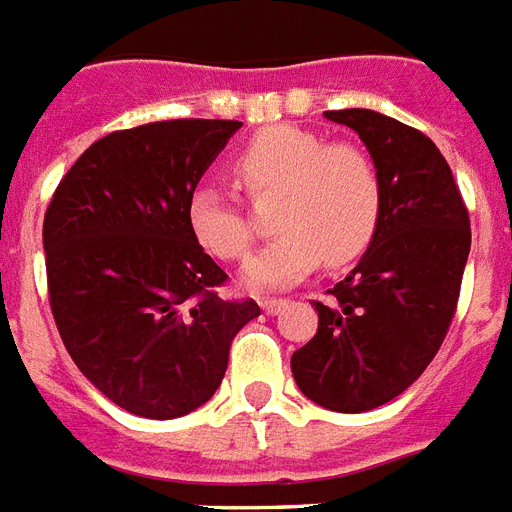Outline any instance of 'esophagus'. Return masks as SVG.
I'll list each match as a JSON object with an SVG mask.
<instances>
[{
  "label": "esophagus",
  "mask_w": 512,
  "mask_h": 512,
  "mask_svg": "<svg viewBox=\"0 0 512 512\" xmlns=\"http://www.w3.org/2000/svg\"><path fill=\"white\" fill-rule=\"evenodd\" d=\"M285 306H288V301H285V298H269V296L261 298V309H264L267 314L282 312Z\"/></svg>",
  "instance_id": "1"
}]
</instances>
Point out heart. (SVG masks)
Segmentation results:
<instances>
[{
  "label": "heart",
  "mask_w": 512,
  "mask_h": 512,
  "mask_svg": "<svg viewBox=\"0 0 512 512\" xmlns=\"http://www.w3.org/2000/svg\"><path fill=\"white\" fill-rule=\"evenodd\" d=\"M251 200L272 206L280 235L245 267V280L272 288L298 280L320 259L346 267L367 251L383 216V177L357 142H327L293 124L261 129L232 161ZM187 222L216 259L240 261L253 248V227L235 200L214 185H198L187 200Z\"/></svg>",
  "instance_id": "obj_1"
}]
</instances>
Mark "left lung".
<instances>
[{"instance_id": "8db88e82", "label": "left lung", "mask_w": 512, "mask_h": 512, "mask_svg": "<svg viewBox=\"0 0 512 512\" xmlns=\"http://www.w3.org/2000/svg\"><path fill=\"white\" fill-rule=\"evenodd\" d=\"M362 137L383 177L378 235L354 272L314 301L317 333L290 370L312 402L367 412L431 365L455 320L470 216L449 163L423 132L375 110H327Z\"/></svg>"}]
</instances>
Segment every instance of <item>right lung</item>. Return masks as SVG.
<instances>
[{"label":"right lung","instance_id":"obj_1","mask_svg":"<svg viewBox=\"0 0 512 512\" xmlns=\"http://www.w3.org/2000/svg\"><path fill=\"white\" fill-rule=\"evenodd\" d=\"M240 121L174 118L110 132L60 179L44 214L49 309L84 375L140 418L198 410L232 338L259 317L222 298L227 272L195 240L187 200Z\"/></svg>","mask_w":512,"mask_h":512}]
</instances>
